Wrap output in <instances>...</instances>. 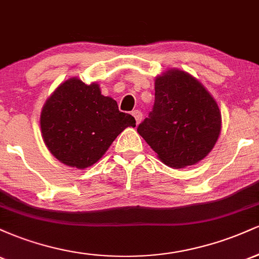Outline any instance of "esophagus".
I'll return each mask as SVG.
<instances>
[{"label": "esophagus", "mask_w": 259, "mask_h": 259, "mask_svg": "<svg viewBox=\"0 0 259 259\" xmlns=\"http://www.w3.org/2000/svg\"><path fill=\"white\" fill-rule=\"evenodd\" d=\"M133 117L135 118V120H136V124H139L140 121L142 120V113H141V111H138V109H136V111H133Z\"/></svg>", "instance_id": "obj_1"}]
</instances>
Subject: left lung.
I'll list each match as a JSON object with an SVG mask.
<instances>
[{
  "label": "left lung",
  "mask_w": 259,
  "mask_h": 259,
  "mask_svg": "<svg viewBox=\"0 0 259 259\" xmlns=\"http://www.w3.org/2000/svg\"><path fill=\"white\" fill-rule=\"evenodd\" d=\"M154 91L152 111L138 133L169 167L196 164L218 140V105L200 81L178 69L158 76Z\"/></svg>",
  "instance_id": "1"
}]
</instances>
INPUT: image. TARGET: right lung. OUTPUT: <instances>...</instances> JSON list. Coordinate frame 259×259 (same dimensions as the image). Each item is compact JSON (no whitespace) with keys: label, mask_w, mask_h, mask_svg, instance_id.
<instances>
[{"label":"right lung","mask_w":259,"mask_h":259,"mask_svg":"<svg viewBox=\"0 0 259 259\" xmlns=\"http://www.w3.org/2000/svg\"><path fill=\"white\" fill-rule=\"evenodd\" d=\"M133 115L118 109L97 84L67 80L47 100L41 112V133L47 148L64 164L84 169L96 163L127 126Z\"/></svg>","instance_id":"right-lung-1"}]
</instances>
